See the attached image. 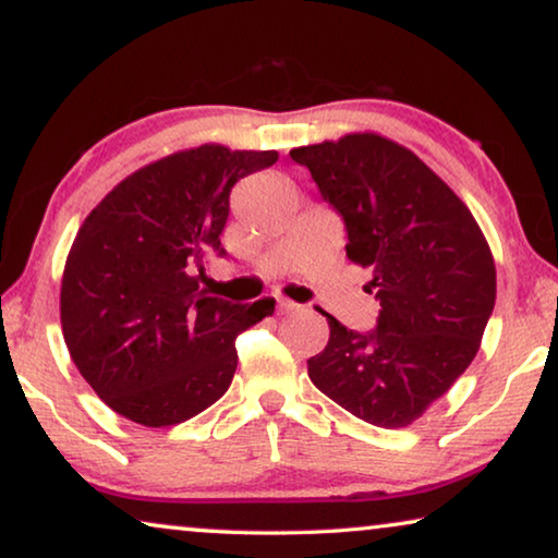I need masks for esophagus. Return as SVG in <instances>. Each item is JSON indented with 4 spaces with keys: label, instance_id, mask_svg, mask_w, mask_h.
<instances>
[{
    "label": "esophagus",
    "instance_id": "34e87169",
    "mask_svg": "<svg viewBox=\"0 0 558 558\" xmlns=\"http://www.w3.org/2000/svg\"><path fill=\"white\" fill-rule=\"evenodd\" d=\"M278 311H280V313H295V311H301V305L293 303V301H286V298H280V301H278Z\"/></svg>",
    "mask_w": 558,
    "mask_h": 558
}]
</instances>
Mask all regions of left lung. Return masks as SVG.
<instances>
[{
    "label": "left lung",
    "instance_id": "obj_1",
    "mask_svg": "<svg viewBox=\"0 0 558 558\" xmlns=\"http://www.w3.org/2000/svg\"><path fill=\"white\" fill-rule=\"evenodd\" d=\"M345 222V253L373 270L380 313L368 332L332 315L307 376L345 411L403 428L476 359L496 303V265L463 199L409 147L376 132L290 149Z\"/></svg>",
    "mask_w": 558,
    "mask_h": 558
}]
</instances>
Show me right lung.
I'll use <instances>...</instances> for the list:
<instances>
[{
  "label": "right lung",
  "mask_w": 558,
  "mask_h": 558,
  "mask_svg": "<svg viewBox=\"0 0 558 558\" xmlns=\"http://www.w3.org/2000/svg\"><path fill=\"white\" fill-rule=\"evenodd\" d=\"M276 160V149H182L124 178L82 222L64 263L62 332L114 413L174 426L230 388L235 338L276 301L235 305L199 282L205 257L226 255L232 185Z\"/></svg>",
  "instance_id": "right-lung-1"
}]
</instances>
